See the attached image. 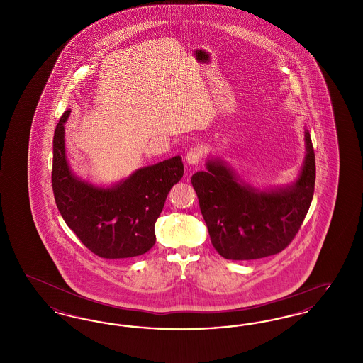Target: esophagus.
Returning <instances> with one entry per match:
<instances>
[{
  "label": "esophagus",
  "mask_w": 363,
  "mask_h": 363,
  "mask_svg": "<svg viewBox=\"0 0 363 363\" xmlns=\"http://www.w3.org/2000/svg\"><path fill=\"white\" fill-rule=\"evenodd\" d=\"M203 155H204L203 148H200V147H191L189 151H188V154H186V162H188L189 164H197V163L201 160Z\"/></svg>",
  "instance_id": "1"
}]
</instances>
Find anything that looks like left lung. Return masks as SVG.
<instances>
[{"mask_svg": "<svg viewBox=\"0 0 363 363\" xmlns=\"http://www.w3.org/2000/svg\"><path fill=\"white\" fill-rule=\"evenodd\" d=\"M306 157L301 175L286 189L259 191L240 184L219 160L208 172L193 174L191 185L211 242L227 259H256L284 250L309 211L315 182V156L311 133L305 132Z\"/></svg>", "mask_w": 363, "mask_h": 363, "instance_id": "left-lung-1", "label": "left lung"}]
</instances>
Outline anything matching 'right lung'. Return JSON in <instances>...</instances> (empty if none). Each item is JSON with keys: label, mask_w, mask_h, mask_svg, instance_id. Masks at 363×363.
Listing matches in <instances>:
<instances>
[{"label": "right lung", "mask_w": 363, "mask_h": 363, "mask_svg": "<svg viewBox=\"0 0 363 363\" xmlns=\"http://www.w3.org/2000/svg\"><path fill=\"white\" fill-rule=\"evenodd\" d=\"M52 138V185L55 204L82 243L102 259H128L155 245V223L166 197L184 175L181 156L140 169L118 185L104 189L76 178L65 156L64 123Z\"/></svg>", "instance_id": "obj_1"}]
</instances>
